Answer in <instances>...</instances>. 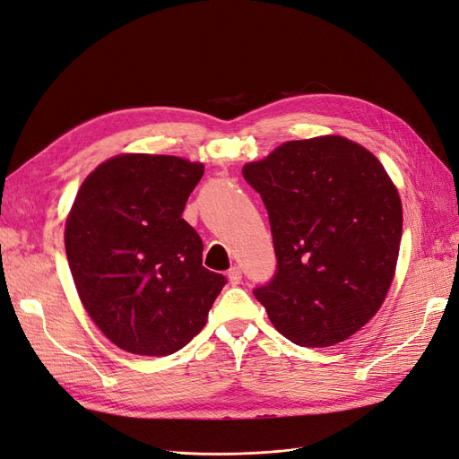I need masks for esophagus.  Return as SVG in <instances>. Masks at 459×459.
I'll list each match as a JSON object with an SVG mask.
<instances>
[{
  "label": "esophagus",
  "mask_w": 459,
  "mask_h": 459,
  "mask_svg": "<svg viewBox=\"0 0 459 459\" xmlns=\"http://www.w3.org/2000/svg\"><path fill=\"white\" fill-rule=\"evenodd\" d=\"M241 277H243V273H241V268H238V266H233L228 272V280H230L231 285H239L241 283Z\"/></svg>",
  "instance_id": "obj_1"
}]
</instances>
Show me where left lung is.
Segmentation results:
<instances>
[{"instance_id":"obj_1","label":"left lung","mask_w":459,"mask_h":459,"mask_svg":"<svg viewBox=\"0 0 459 459\" xmlns=\"http://www.w3.org/2000/svg\"><path fill=\"white\" fill-rule=\"evenodd\" d=\"M243 176L266 204L277 272L255 290L273 327L325 349L379 312L394 280L402 203L385 166L342 135L285 142Z\"/></svg>"}]
</instances>
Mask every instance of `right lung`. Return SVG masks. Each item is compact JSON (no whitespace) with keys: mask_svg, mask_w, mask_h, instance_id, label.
I'll use <instances>...</instances> for the list:
<instances>
[{"mask_svg":"<svg viewBox=\"0 0 459 459\" xmlns=\"http://www.w3.org/2000/svg\"><path fill=\"white\" fill-rule=\"evenodd\" d=\"M203 162L122 152L80 186L65 221L78 297L118 349L169 356L204 327L226 277L203 266V241L182 218Z\"/></svg>","mask_w":459,"mask_h":459,"instance_id":"obj_1","label":"right lung"}]
</instances>
